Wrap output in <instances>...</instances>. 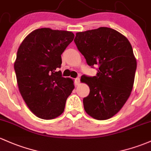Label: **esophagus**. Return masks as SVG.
I'll return each mask as SVG.
<instances>
[{"label":"esophagus","mask_w":151,"mask_h":151,"mask_svg":"<svg viewBox=\"0 0 151 151\" xmlns=\"http://www.w3.org/2000/svg\"><path fill=\"white\" fill-rule=\"evenodd\" d=\"M75 81H76V86L79 85V83H80V77L76 78Z\"/></svg>","instance_id":"obj_1"}]
</instances>
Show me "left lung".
<instances>
[{
    "label": "left lung",
    "mask_w": 151,
    "mask_h": 151,
    "mask_svg": "<svg viewBox=\"0 0 151 151\" xmlns=\"http://www.w3.org/2000/svg\"><path fill=\"white\" fill-rule=\"evenodd\" d=\"M74 42L87 64L99 67L96 76L81 77L90 88L83 100L84 109L96 119H109L122 108L133 87L137 62L131 44L108 27L78 32Z\"/></svg>",
    "instance_id": "obj_1"
}]
</instances>
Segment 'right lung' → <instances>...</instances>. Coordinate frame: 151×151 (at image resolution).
Wrapping results in <instances>:
<instances>
[{
    "instance_id": "add662e5",
    "label": "right lung",
    "mask_w": 151,
    "mask_h": 151,
    "mask_svg": "<svg viewBox=\"0 0 151 151\" xmlns=\"http://www.w3.org/2000/svg\"><path fill=\"white\" fill-rule=\"evenodd\" d=\"M68 31L38 29L27 36L18 49L14 70L22 98L37 117L52 119L64 111L73 81L58 71L61 55L73 40Z\"/></svg>"
}]
</instances>
